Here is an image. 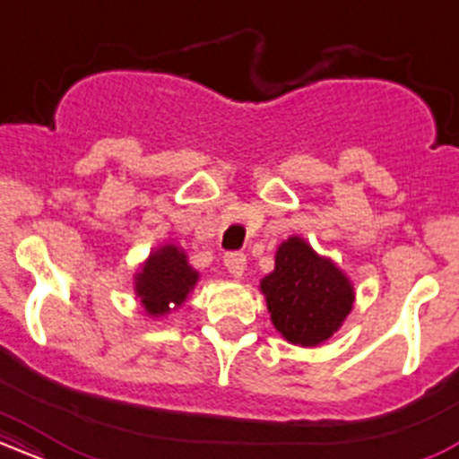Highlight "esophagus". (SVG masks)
Masks as SVG:
<instances>
[{
    "instance_id": "esophagus-1",
    "label": "esophagus",
    "mask_w": 459,
    "mask_h": 459,
    "mask_svg": "<svg viewBox=\"0 0 459 459\" xmlns=\"http://www.w3.org/2000/svg\"><path fill=\"white\" fill-rule=\"evenodd\" d=\"M224 265L235 278H241L246 272V256L241 252H230V255L224 256Z\"/></svg>"
}]
</instances>
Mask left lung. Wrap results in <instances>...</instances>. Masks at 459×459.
<instances>
[{"mask_svg":"<svg viewBox=\"0 0 459 459\" xmlns=\"http://www.w3.org/2000/svg\"><path fill=\"white\" fill-rule=\"evenodd\" d=\"M261 291L273 328L302 347L328 341L356 299L350 278L302 237H289L278 246L276 265L261 281Z\"/></svg>","mask_w":459,"mask_h":459,"instance_id":"1","label":"left lung"}]
</instances>
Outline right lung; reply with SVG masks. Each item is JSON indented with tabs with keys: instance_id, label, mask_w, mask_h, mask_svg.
<instances>
[{
	"instance_id": "1",
	"label": "right lung",
	"mask_w": 459,
	"mask_h": 459,
	"mask_svg": "<svg viewBox=\"0 0 459 459\" xmlns=\"http://www.w3.org/2000/svg\"><path fill=\"white\" fill-rule=\"evenodd\" d=\"M198 282V272L187 263L181 247L168 244L151 252L134 276L135 296L151 317H161L186 302Z\"/></svg>"
}]
</instances>
